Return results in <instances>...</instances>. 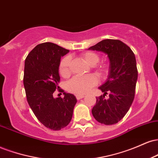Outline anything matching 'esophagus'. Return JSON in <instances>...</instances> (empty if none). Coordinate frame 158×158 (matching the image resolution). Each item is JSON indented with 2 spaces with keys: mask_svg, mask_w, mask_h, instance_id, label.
Wrapping results in <instances>:
<instances>
[{
  "mask_svg": "<svg viewBox=\"0 0 158 158\" xmlns=\"http://www.w3.org/2000/svg\"><path fill=\"white\" fill-rule=\"evenodd\" d=\"M84 97H85V95H83V94H77V95H76V98H77V99H82V98Z\"/></svg>",
  "mask_w": 158,
  "mask_h": 158,
  "instance_id": "obj_1",
  "label": "esophagus"
}]
</instances>
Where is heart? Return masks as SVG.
Listing matches in <instances>:
<instances>
[{
    "mask_svg": "<svg viewBox=\"0 0 158 158\" xmlns=\"http://www.w3.org/2000/svg\"><path fill=\"white\" fill-rule=\"evenodd\" d=\"M81 59L85 62L88 63L90 66H94V70L99 77H104L108 73V66L105 63H100L96 64L99 62V55L97 52L87 51L83 52L81 55ZM71 59L70 56H67L61 59L59 65V74L62 77L66 78L70 76V65ZM98 83V78L97 76L91 74V75L86 76V77H74L70 79L66 84L67 90L71 93L77 94H85L88 93L92 88H94Z\"/></svg>",
    "mask_w": 158,
    "mask_h": 158,
    "instance_id": "b5f03b06",
    "label": "heart"
}]
</instances>
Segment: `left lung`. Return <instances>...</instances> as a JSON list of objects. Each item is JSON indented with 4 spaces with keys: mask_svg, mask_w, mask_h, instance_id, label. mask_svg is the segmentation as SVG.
<instances>
[{
    "mask_svg": "<svg viewBox=\"0 0 158 158\" xmlns=\"http://www.w3.org/2000/svg\"><path fill=\"white\" fill-rule=\"evenodd\" d=\"M89 50L105 52L110 60L109 77L99 87L104 94L96 98L92 114L102 124H115L124 117L135 99L138 76L135 53L117 39H104ZM108 93L110 97L106 99L104 96Z\"/></svg>",
    "mask_w": 158,
    "mask_h": 158,
    "instance_id": "obj_1",
    "label": "left lung"
}]
</instances>
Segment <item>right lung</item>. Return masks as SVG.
<instances>
[{
  "label": "right lung",
  "mask_w": 158,
  "mask_h": 158,
  "mask_svg": "<svg viewBox=\"0 0 158 158\" xmlns=\"http://www.w3.org/2000/svg\"><path fill=\"white\" fill-rule=\"evenodd\" d=\"M69 52L51 42L38 44L25 59L23 85L29 106L39 122L50 129L58 131L70 123L77 100L75 96L64 92V97L54 98L60 92L59 65L61 56Z\"/></svg>",
  "instance_id": "1"
}]
</instances>
